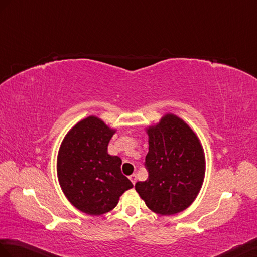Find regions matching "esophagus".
<instances>
[{"instance_id":"esophagus-1","label":"esophagus","mask_w":257,"mask_h":257,"mask_svg":"<svg viewBox=\"0 0 257 257\" xmlns=\"http://www.w3.org/2000/svg\"><path fill=\"white\" fill-rule=\"evenodd\" d=\"M129 180L131 181V183H133V184L135 185V184H136V182H137V175H136V174L130 175V176H129Z\"/></svg>"}]
</instances>
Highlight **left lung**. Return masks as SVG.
I'll list each match as a JSON object with an SVG mask.
<instances>
[{"label":"left lung","mask_w":257,"mask_h":257,"mask_svg":"<svg viewBox=\"0 0 257 257\" xmlns=\"http://www.w3.org/2000/svg\"><path fill=\"white\" fill-rule=\"evenodd\" d=\"M148 180L135 188L149 209L170 216L186 209L205 176V156L194 131L175 115H165L148 129Z\"/></svg>","instance_id":"obj_1"}]
</instances>
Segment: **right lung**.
<instances>
[{
    "label": "right lung",
    "mask_w": 257,
    "mask_h": 257,
    "mask_svg": "<svg viewBox=\"0 0 257 257\" xmlns=\"http://www.w3.org/2000/svg\"><path fill=\"white\" fill-rule=\"evenodd\" d=\"M115 130L89 116L77 122L61 143L57 172L65 197L77 209L99 216L114 209L134 185L121 173V159L107 147Z\"/></svg>",
    "instance_id": "add662e5"
}]
</instances>
